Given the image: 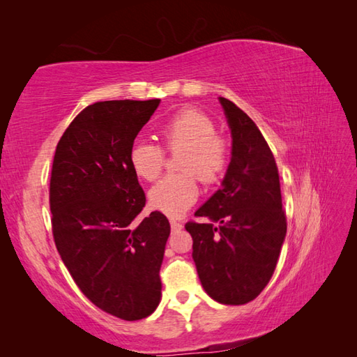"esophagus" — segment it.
Returning <instances> with one entry per match:
<instances>
[{"label":"esophagus","instance_id":"1","mask_svg":"<svg viewBox=\"0 0 357 357\" xmlns=\"http://www.w3.org/2000/svg\"><path fill=\"white\" fill-rule=\"evenodd\" d=\"M169 223H171V228L174 231H178V229L183 228V222H180L177 219H169Z\"/></svg>","mask_w":357,"mask_h":357}]
</instances>
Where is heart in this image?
I'll return each instance as SVG.
<instances>
[{
	"label": "heart",
	"instance_id": "1",
	"mask_svg": "<svg viewBox=\"0 0 357 357\" xmlns=\"http://www.w3.org/2000/svg\"><path fill=\"white\" fill-rule=\"evenodd\" d=\"M163 148L137 140L129 149V165L135 176L154 181L166 165V153L177 154V169L149 191V205L171 217L185 214L199 199V178L205 185L219 181L229 166V143L215 130V123L200 109L183 107L158 129Z\"/></svg>",
	"mask_w": 357,
	"mask_h": 357
}]
</instances>
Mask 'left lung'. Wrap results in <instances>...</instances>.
Returning <instances> with one entry per match:
<instances>
[{"mask_svg": "<svg viewBox=\"0 0 357 357\" xmlns=\"http://www.w3.org/2000/svg\"><path fill=\"white\" fill-rule=\"evenodd\" d=\"M232 135V157L222 188L188 222L199 279L214 301L256 299L278 265L287 215L273 152L248 115L220 97Z\"/></svg>", "mask_w": 357, "mask_h": 357, "instance_id": "8db88e82", "label": "left lung"}]
</instances>
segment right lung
I'll list each match as a JSON object with an SVG mask.
<instances>
[{"label":"right lung","mask_w":357,"mask_h":357,"mask_svg":"<svg viewBox=\"0 0 357 357\" xmlns=\"http://www.w3.org/2000/svg\"><path fill=\"white\" fill-rule=\"evenodd\" d=\"M160 100L89 105L56 144L50 172L52 234L72 279L96 307L123 321L155 311L171 227L154 211L129 165L137 134Z\"/></svg>","instance_id":"right-lung-1"}]
</instances>
